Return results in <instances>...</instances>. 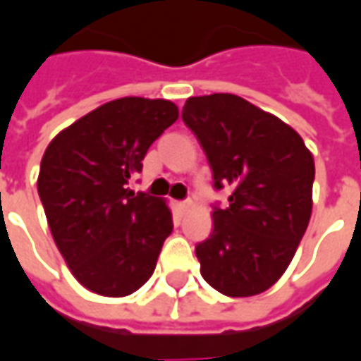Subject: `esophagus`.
<instances>
[{"instance_id": "obj_1", "label": "esophagus", "mask_w": 361, "mask_h": 361, "mask_svg": "<svg viewBox=\"0 0 361 361\" xmlns=\"http://www.w3.org/2000/svg\"><path fill=\"white\" fill-rule=\"evenodd\" d=\"M190 206H192V202H190V200L178 202V208H180V209H188V208H190Z\"/></svg>"}]
</instances>
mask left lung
Wrapping results in <instances>:
<instances>
[{
	"mask_svg": "<svg viewBox=\"0 0 361 361\" xmlns=\"http://www.w3.org/2000/svg\"><path fill=\"white\" fill-rule=\"evenodd\" d=\"M185 124L198 137L214 188V231L196 245L204 280L224 295L249 298L274 286L295 255L313 208L315 163L301 135L237 94L190 97Z\"/></svg>",
	"mask_w": 361,
	"mask_h": 361,
	"instance_id": "left-lung-1",
	"label": "left lung"
}]
</instances>
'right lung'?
Wrapping results in <instances>:
<instances>
[{
  "label": "right lung",
  "mask_w": 361,
  "mask_h": 361,
  "mask_svg": "<svg viewBox=\"0 0 361 361\" xmlns=\"http://www.w3.org/2000/svg\"><path fill=\"white\" fill-rule=\"evenodd\" d=\"M178 118L165 99L124 97L54 137L38 196L56 247L87 290L122 298L152 278L173 231L165 202L130 190L149 145Z\"/></svg>",
  "instance_id": "1"
}]
</instances>
